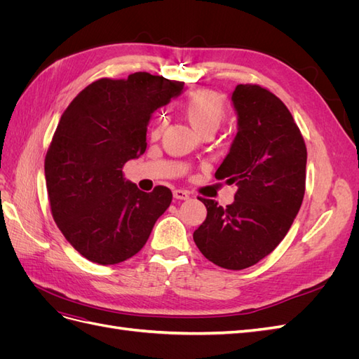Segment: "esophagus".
<instances>
[{"label":"esophagus","instance_id":"esophagus-1","mask_svg":"<svg viewBox=\"0 0 359 359\" xmlns=\"http://www.w3.org/2000/svg\"><path fill=\"white\" fill-rule=\"evenodd\" d=\"M173 198L178 199V201H186V199L190 198V193L187 190L177 189V190H173Z\"/></svg>","mask_w":359,"mask_h":359}]
</instances>
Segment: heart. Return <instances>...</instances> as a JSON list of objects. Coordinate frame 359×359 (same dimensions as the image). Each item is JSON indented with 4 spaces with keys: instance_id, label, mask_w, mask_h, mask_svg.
Here are the masks:
<instances>
[{
    "instance_id": "obj_1",
    "label": "heart",
    "mask_w": 359,
    "mask_h": 359,
    "mask_svg": "<svg viewBox=\"0 0 359 359\" xmlns=\"http://www.w3.org/2000/svg\"><path fill=\"white\" fill-rule=\"evenodd\" d=\"M182 114L187 118L191 127L199 135L214 133L226 118V104L219 94L212 91H194L187 97L182 104ZM161 132V124H158L153 135L157 136Z\"/></svg>"
}]
</instances>
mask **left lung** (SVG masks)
Listing matches in <instances>:
<instances>
[{
    "instance_id": "1",
    "label": "left lung",
    "mask_w": 359,
    "mask_h": 359,
    "mask_svg": "<svg viewBox=\"0 0 359 359\" xmlns=\"http://www.w3.org/2000/svg\"><path fill=\"white\" fill-rule=\"evenodd\" d=\"M232 104L238 132L215 172L238 187L220 206L199 198L206 219L193 233L201 253L226 269H244L268 256L286 236L306 191L307 148L285 103L259 85H236Z\"/></svg>"
}]
</instances>
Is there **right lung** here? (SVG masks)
<instances>
[{
	"mask_svg": "<svg viewBox=\"0 0 359 359\" xmlns=\"http://www.w3.org/2000/svg\"><path fill=\"white\" fill-rule=\"evenodd\" d=\"M184 82L145 72L86 86L60 118L45 158L50 211L66 240L94 264L135 256L149 238L172 191L151 193L126 181L123 166L147 149L151 116Z\"/></svg>",
	"mask_w": 359,
	"mask_h": 359,
	"instance_id": "obj_1",
	"label": "right lung"
}]
</instances>
